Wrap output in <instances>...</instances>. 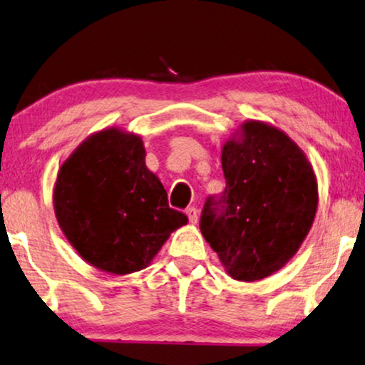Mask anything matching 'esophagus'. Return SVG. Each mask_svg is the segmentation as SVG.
<instances>
[{
	"label": "esophagus",
	"instance_id": "34e87169",
	"mask_svg": "<svg viewBox=\"0 0 365 365\" xmlns=\"http://www.w3.org/2000/svg\"><path fill=\"white\" fill-rule=\"evenodd\" d=\"M185 213H187L188 220H190L192 223H197L198 222V212H197L195 207H188L187 210H185Z\"/></svg>",
	"mask_w": 365,
	"mask_h": 365
}]
</instances>
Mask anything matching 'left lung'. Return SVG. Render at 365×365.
<instances>
[{"instance_id":"1","label":"left lung","mask_w":365,"mask_h":365,"mask_svg":"<svg viewBox=\"0 0 365 365\" xmlns=\"http://www.w3.org/2000/svg\"><path fill=\"white\" fill-rule=\"evenodd\" d=\"M222 150L225 190L208 197L200 230L228 275L254 282L299 250L317 210L314 170L280 130L247 121Z\"/></svg>"}]
</instances>
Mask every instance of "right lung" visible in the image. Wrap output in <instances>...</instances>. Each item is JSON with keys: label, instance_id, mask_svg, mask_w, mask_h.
<instances>
[{"label": "right lung", "instance_id": "1", "mask_svg": "<svg viewBox=\"0 0 365 365\" xmlns=\"http://www.w3.org/2000/svg\"><path fill=\"white\" fill-rule=\"evenodd\" d=\"M53 202L73 249L116 275L145 269L188 222L145 165L142 138L116 128L85 140L61 165Z\"/></svg>", "mask_w": 365, "mask_h": 365}]
</instances>
